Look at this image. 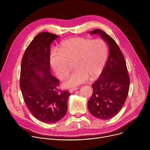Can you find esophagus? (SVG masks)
I'll return each instance as SVG.
<instances>
[{
	"label": "esophagus",
	"instance_id": "esophagus-1",
	"mask_svg": "<svg viewBox=\"0 0 150 150\" xmlns=\"http://www.w3.org/2000/svg\"><path fill=\"white\" fill-rule=\"evenodd\" d=\"M78 90V88H71V89L69 90V92L70 93H73L74 91H76V90Z\"/></svg>",
	"mask_w": 150,
	"mask_h": 150
}]
</instances>
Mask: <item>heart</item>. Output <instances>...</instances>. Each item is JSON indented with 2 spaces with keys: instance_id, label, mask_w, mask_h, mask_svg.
Instances as JSON below:
<instances>
[{
  "instance_id": "obj_1",
  "label": "heart",
  "mask_w": 150,
  "mask_h": 150,
  "mask_svg": "<svg viewBox=\"0 0 150 150\" xmlns=\"http://www.w3.org/2000/svg\"><path fill=\"white\" fill-rule=\"evenodd\" d=\"M108 47L101 39L93 40L74 37L60 42L58 51H53L50 56L51 67L61 80L69 72V63L76 69L63 85L74 88L86 82L89 77L98 76L108 59Z\"/></svg>"
}]
</instances>
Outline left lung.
Returning <instances> with one entry per match:
<instances>
[{"instance_id": "left-lung-1", "label": "left lung", "mask_w": 150, "mask_h": 150, "mask_svg": "<svg viewBox=\"0 0 150 150\" xmlns=\"http://www.w3.org/2000/svg\"><path fill=\"white\" fill-rule=\"evenodd\" d=\"M90 34H98L106 41L109 55L99 78L92 84L93 93L88 101V109L93 116L108 120L122 108L129 92L130 79L124 56L116 41L100 29Z\"/></svg>"}]
</instances>
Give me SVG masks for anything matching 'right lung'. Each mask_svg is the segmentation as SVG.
I'll use <instances>...</instances> for the list:
<instances>
[{
  "label": "right lung",
  "instance_id": "add662e5",
  "mask_svg": "<svg viewBox=\"0 0 150 150\" xmlns=\"http://www.w3.org/2000/svg\"><path fill=\"white\" fill-rule=\"evenodd\" d=\"M58 35L42 32L30 42L21 62L20 88L31 113L38 120L54 123L65 116L71 94L57 87L59 81L51 74L50 45Z\"/></svg>",
  "mask_w": 150,
  "mask_h": 150
}]
</instances>
